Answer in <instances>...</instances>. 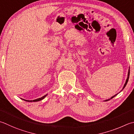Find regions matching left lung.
Masks as SVG:
<instances>
[{
    "label": "left lung",
    "instance_id": "1",
    "mask_svg": "<svg viewBox=\"0 0 134 134\" xmlns=\"http://www.w3.org/2000/svg\"><path fill=\"white\" fill-rule=\"evenodd\" d=\"M129 77H130V69H129V70H128V77H127V80H126V81H125V84H124V86H123V88H122V90H123L124 89V88L125 87V86H126V85H127V82H128V80H129ZM122 90L121 91H122ZM119 92V93H120ZM118 93H117V94H116V95H114V96H113L111 98H110V99H107V100H105L104 101L105 102H106V101H108V100H110V99H111L112 98H113L114 96H116L117 95Z\"/></svg>",
    "mask_w": 134,
    "mask_h": 134
}]
</instances>
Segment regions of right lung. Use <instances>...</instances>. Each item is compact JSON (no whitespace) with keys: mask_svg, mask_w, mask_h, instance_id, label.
<instances>
[{"mask_svg":"<svg viewBox=\"0 0 134 134\" xmlns=\"http://www.w3.org/2000/svg\"><path fill=\"white\" fill-rule=\"evenodd\" d=\"M47 95H48V94H46V95H45L43 96H42V97H41V98H38V99H35V100H25V99H23V100H24L26 101V102H38V101L42 100V99H44V98H45V97L47 96Z\"/></svg>","mask_w":134,"mask_h":134,"instance_id":"obj_1","label":"right lung"}]
</instances>
